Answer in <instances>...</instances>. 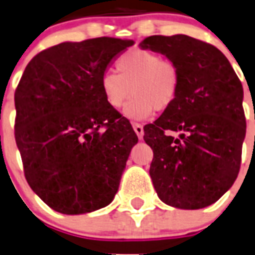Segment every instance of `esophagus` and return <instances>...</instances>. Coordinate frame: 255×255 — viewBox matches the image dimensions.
<instances>
[{
    "mask_svg": "<svg viewBox=\"0 0 255 255\" xmlns=\"http://www.w3.org/2000/svg\"><path fill=\"white\" fill-rule=\"evenodd\" d=\"M132 127H133V131L136 132V134H137V137L141 140V138L144 137V128H142L141 124L133 123L132 124Z\"/></svg>",
    "mask_w": 255,
    "mask_h": 255,
    "instance_id": "34e87169",
    "label": "esophagus"
}]
</instances>
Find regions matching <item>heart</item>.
I'll return each mask as SVG.
<instances>
[{"instance_id":"heart-1","label":"heart","mask_w":255,"mask_h":255,"mask_svg":"<svg viewBox=\"0 0 255 255\" xmlns=\"http://www.w3.org/2000/svg\"><path fill=\"white\" fill-rule=\"evenodd\" d=\"M117 72H106L101 77V92L111 109H122L129 121H145L154 111H165L174 103L181 73L177 64L162 59L158 53L142 48H132L117 60Z\"/></svg>"}]
</instances>
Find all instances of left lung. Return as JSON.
<instances>
[{
  "label": "left lung",
  "mask_w": 255,
  "mask_h": 255,
  "mask_svg": "<svg viewBox=\"0 0 255 255\" xmlns=\"http://www.w3.org/2000/svg\"><path fill=\"white\" fill-rule=\"evenodd\" d=\"M140 47L165 55L181 73L174 103L144 127L157 195L181 210L211 206L240 171L246 133L241 81L224 53L187 35H154Z\"/></svg>",
  "instance_id": "left-lung-1"
}]
</instances>
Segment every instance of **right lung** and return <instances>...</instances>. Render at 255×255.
<instances>
[{
    "instance_id": "right-lung-1",
    "label": "right lung",
    "mask_w": 255,
    "mask_h": 255,
    "mask_svg": "<svg viewBox=\"0 0 255 255\" xmlns=\"http://www.w3.org/2000/svg\"><path fill=\"white\" fill-rule=\"evenodd\" d=\"M132 40L64 41L31 60L15 90L24 177L52 210L82 215L113 202L138 138L105 102L101 77Z\"/></svg>"
}]
</instances>
